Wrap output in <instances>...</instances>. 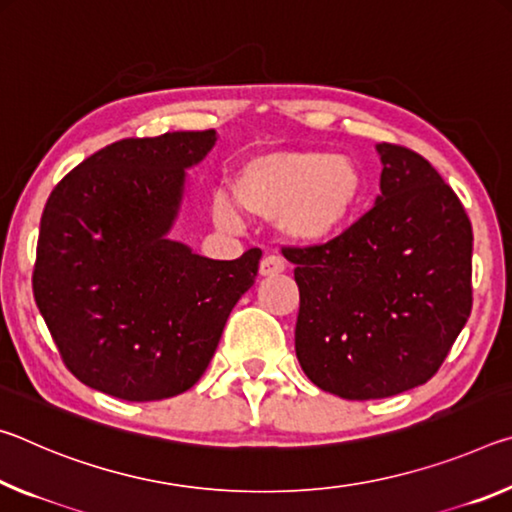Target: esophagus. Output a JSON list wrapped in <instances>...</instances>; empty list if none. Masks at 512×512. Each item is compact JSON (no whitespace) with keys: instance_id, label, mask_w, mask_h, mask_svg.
Instances as JSON below:
<instances>
[{"instance_id":"obj_1","label":"esophagus","mask_w":512,"mask_h":512,"mask_svg":"<svg viewBox=\"0 0 512 512\" xmlns=\"http://www.w3.org/2000/svg\"><path fill=\"white\" fill-rule=\"evenodd\" d=\"M283 270H286V263H283L281 256H265L261 261V267H258V272H261V276H276L281 274Z\"/></svg>"}]
</instances>
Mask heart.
I'll return each mask as SVG.
<instances>
[{"label": "heart", "mask_w": 512, "mask_h": 512, "mask_svg": "<svg viewBox=\"0 0 512 512\" xmlns=\"http://www.w3.org/2000/svg\"><path fill=\"white\" fill-rule=\"evenodd\" d=\"M363 172L347 156L320 149H276L242 161L231 177L233 201L247 215L276 222L299 245H326L345 233L363 201ZM231 199L215 195L213 220L236 229Z\"/></svg>", "instance_id": "b5f03b06"}]
</instances>
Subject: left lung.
<instances>
[{"instance_id": "obj_1", "label": "left lung", "mask_w": 512, "mask_h": 512, "mask_svg": "<svg viewBox=\"0 0 512 512\" xmlns=\"http://www.w3.org/2000/svg\"><path fill=\"white\" fill-rule=\"evenodd\" d=\"M381 195L326 245L288 247L295 351L317 388L383 399L440 370L472 311V224L435 167L379 142Z\"/></svg>"}]
</instances>
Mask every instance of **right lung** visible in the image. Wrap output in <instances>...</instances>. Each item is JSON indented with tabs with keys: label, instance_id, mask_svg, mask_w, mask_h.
I'll return each instance as SVG.
<instances>
[{
	"label": "right lung",
	"instance_id": "add662e5",
	"mask_svg": "<svg viewBox=\"0 0 512 512\" xmlns=\"http://www.w3.org/2000/svg\"><path fill=\"white\" fill-rule=\"evenodd\" d=\"M217 133L174 131L113 142L49 195L33 297L63 363L124 401L190 390L206 372L261 249L213 261L170 238L186 177Z\"/></svg>",
	"mask_w": 512,
	"mask_h": 512
}]
</instances>
